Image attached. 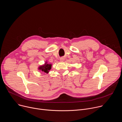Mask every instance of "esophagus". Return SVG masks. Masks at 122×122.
Listing matches in <instances>:
<instances>
[{
    "label": "esophagus",
    "mask_w": 122,
    "mask_h": 122,
    "mask_svg": "<svg viewBox=\"0 0 122 122\" xmlns=\"http://www.w3.org/2000/svg\"><path fill=\"white\" fill-rule=\"evenodd\" d=\"M64 60V58H62L60 59V61H63Z\"/></svg>",
    "instance_id": "obj_1"
}]
</instances>
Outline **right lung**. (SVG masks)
<instances>
[{"instance_id":"right-lung-1","label":"right lung","mask_w":122,"mask_h":122,"mask_svg":"<svg viewBox=\"0 0 122 122\" xmlns=\"http://www.w3.org/2000/svg\"><path fill=\"white\" fill-rule=\"evenodd\" d=\"M51 64H48L45 63L44 65L41 66L39 67V69L44 72L48 73L49 71L51 69Z\"/></svg>"}]
</instances>
